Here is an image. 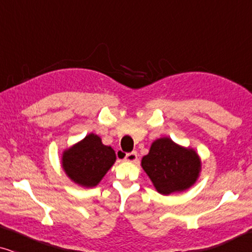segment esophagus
Listing matches in <instances>:
<instances>
[{
    "label": "esophagus",
    "mask_w": 252,
    "mask_h": 252,
    "mask_svg": "<svg viewBox=\"0 0 252 252\" xmlns=\"http://www.w3.org/2000/svg\"><path fill=\"white\" fill-rule=\"evenodd\" d=\"M120 154V153H119ZM124 159L126 161H136L137 159V154L136 151H132V153H128L126 154L125 156H124Z\"/></svg>",
    "instance_id": "obj_1"
}]
</instances>
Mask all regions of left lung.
<instances>
[{"label":"left lung","mask_w":252,"mask_h":252,"mask_svg":"<svg viewBox=\"0 0 252 252\" xmlns=\"http://www.w3.org/2000/svg\"><path fill=\"white\" fill-rule=\"evenodd\" d=\"M141 165L156 190L163 195L190 188L201 172V159L196 151L179 146L168 137L154 141Z\"/></svg>","instance_id":"1"}]
</instances>
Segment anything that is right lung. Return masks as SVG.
Segmentation results:
<instances>
[{"instance_id": "obj_1", "label": "right lung", "mask_w": 252, "mask_h": 252, "mask_svg": "<svg viewBox=\"0 0 252 252\" xmlns=\"http://www.w3.org/2000/svg\"><path fill=\"white\" fill-rule=\"evenodd\" d=\"M116 161L115 150L104 146L101 137L88 134L65 150L62 166L68 178L82 187H95Z\"/></svg>"}]
</instances>
